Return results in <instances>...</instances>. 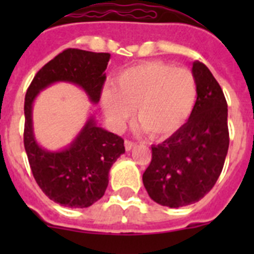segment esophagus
Segmentation results:
<instances>
[{"label":"esophagus","instance_id":"34e87169","mask_svg":"<svg viewBox=\"0 0 254 254\" xmlns=\"http://www.w3.org/2000/svg\"><path fill=\"white\" fill-rule=\"evenodd\" d=\"M134 146H136V143L132 142V141H129V140L125 141V147H126V150H127V151H129L131 149H133Z\"/></svg>","mask_w":254,"mask_h":254}]
</instances>
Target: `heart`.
Wrapping results in <instances>:
<instances>
[{"instance_id": "b5f03b06", "label": "heart", "mask_w": 254, "mask_h": 254, "mask_svg": "<svg viewBox=\"0 0 254 254\" xmlns=\"http://www.w3.org/2000/svg\"><path fill=\"white\" fill-rule=\"evenodd\" d=\"M196 95V78L190 69L150 61L122 71L113 86L104 90L102 103L117 128L125 125L136 107L138 129L161 138L178 131L187 121Z\"/></svg>"}]
</instances>
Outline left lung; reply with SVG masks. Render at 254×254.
<instances>
[{"label":"left lung","mask_w":254,"mask_h":254,"mask_svg":"<svg viewBox=\"0 0 254 254\" xmlns=\"http://www.w3.org/2000/svg\"><path fill=\"white\" fill-rule=\"evenodd\" d=\"M197 99L187 123L152 145L151 163L142 176L155 202L168 207L194 203L207 194L223 170L229 149L228 104L216 78L202 62H193Z\"/></svg>","instance_id":"obj_1"}]
</instances>
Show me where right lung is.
I'll return each mask as SVG.
<instances>
[{"mask_svg":"<svg viewBox=\"0 0 254 254\" xmlns=\"http://www.w3.org/2000/svg\"><path fill=\"white\" fill-rule=\"evenodd\" d=\"M109 58V53L66 49L38 71L26 91L24 146L31 173L46 196L66 207H89L104 196L108 174L114 161L125 152V141L98 127L91 116L67 149H42L33 133V103L39 91L64 81L82 87L90 102L96 104L107 78L104 71Z\"/></svg>","mask_w":254,"mask_h":254,"instance_id":"obj_1","label":"right lung"}]
</instances>
